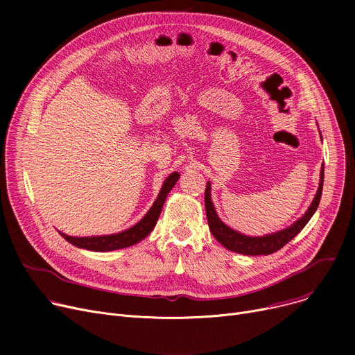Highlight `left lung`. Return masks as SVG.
<instances>
[{"label": "left lung", "instance_id": "8db88e82", "mask_svg": "<svg viewBox=\"0 0 355 355\" xmlns=\"http://www.w3.org/2000/svg\"><path fill=\"white\" fill-rule=\"evenodd\" d=\"M322 185H324V164L321 166V174H320V187L316 190V194L311 202L309 209L305 211V214L301 218H297L289 227L270 233V234L246 236L243 233H239L237 230H233L232 227H229L220 220V217L216 213L214 204L211 201V184L209 181L206 187V194H204V201H206V214H207L210 232L220 245H223L226 249L234 253L248 254V256L272 254L279 249H282L286 243H289V241L306 226V223L311 220V217L320 206V200L322 196Z\"/></svg>", "mask_w": 355, "mask_h": 355}]
</instances>
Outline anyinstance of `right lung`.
I'll return each mask as SVG.
<instances>
[{
	"label": "right lung",
	"instance_id": "add662e5",
	"mask_svg": "<svg viewBox=\"0 0 355 355\" xmlns=\"http://www.w3.org/2000/svg\"><path fill=\"white\" fill-rule=\"evenodd\" d=\"M180 174L173 173L168 175L162 184V187L159 190V194L151 209L148 210V213L137 223L135 226L129 227L123 232L115 233V234H105V236H86V237H76V236H69L62 232H59L69 243L73 246H76L79 249H86L92 252H112V250H118V249H125L132 245L139 243L142 239H145L149 233L153 232L155 227L158 217L161 214L162 206L165 202V198L173 190L175 182L178 181Z\"/></svg>",
	"mask_w": 355,
	"mask_h": 355
}]
</instances>
